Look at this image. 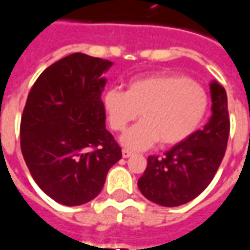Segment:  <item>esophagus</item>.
Returning a JSON list of instances; mask_svg holds the SVG:
<instances>
[{
    "mask_svg": "<svg viewBox=\"0 0 250 250\" xmlns=\"http://www.w3.org/2000/svg\"><path fill=\"white\" fill-rule=\"evenodd\" d=\"M122 155H123V158H130L134 155V152L130 151V150H127V148H123V150H122Z\"/></svg>",
    "mask_w": 250,
    "mask_h": 250,
    "instance_id": "1",
    "label": "esophagus"
}]
</instances>
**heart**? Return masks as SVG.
<instances>
[{"label":"heart","instance_id":"heart-1","mask_svg":"<svg viewBox=\"0 0 250 250\" xmlns=\"http://www.w3.org/2000/svg\"><path fill=\"white\" fill-rule=\"evenodd\" d=\"M103 104L115 131H123L141 116L120 142L131 150H145L158 141L161 146H173L193 135L206 116L209 98L197 82L161 73L131 80L127 91L111 88L104 93Z\"/></svg>","mask_w":250,"mask_h":250}]
</instances>
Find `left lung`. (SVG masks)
Returning a JSON list of instances; mask_svg holds the SVG:
<instances>
[{
  "label": "left lung",
  "mask_w": 250,
  "mask_h": 250,
  "mask_svg": "<svg viewBox=\"0 0 250 250\" xmlns=\"http://www.w3.org/2000/svg\"><path fill=\"white\" fill-rule=\"evenodd\" d=\"M211 116L202 130L175 145L163 157L150 155L138 188L148 201L174 208L190 202L209 186L225 155L230 120L225 88L210 83Z\"/></svg>",
  "instance_id": "8db88e82"
}]
</instances>
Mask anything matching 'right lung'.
<instances>
[{
  "mask_svg": "<svg viewBox=\"0 0 250 250\" xmlns=\"http://www.w3.org/2000/svg\"><path fill=\"white\" fill-rule=\"evenodd\" d=\"M108 60L72 53L41 73L21 116V151L39 188L56 202L96 198L122 148L105 128Z\"/></svg>",
  "mask_w": 250,
  "mask_h": 250,
  "instance_id": "add662e5",
  "label": "right lung"
}]
</instances>
